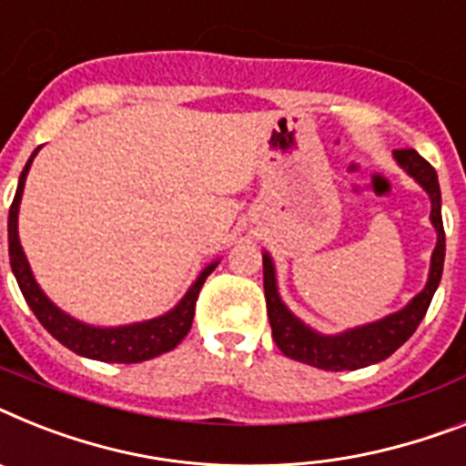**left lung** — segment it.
Here are the masks:
<instances>
[{"instance_id":"8db88e82","label":"left lung","mask_w":466,"mask_h":466,"mask_svg":"<svg viewBox=\"0 0 466 466\" xmlns=\"http://www.w3.org/2000/svg\"><path fill=\"white\" fill-rule=\"evenodd\" d=\"M398 166L421 185V189L431 198V225L436 227L439 241L431 253V269L429 281L408 306L393 312L389 318L377 322L362 324L355 329H346L341 334L327 336L310 329L308 324L300 322L279 299L277 291L275 263L268 253H263V287L265 300H268V318L272 327V339L281 353L306 365L319 367L327 372H343V370H360V367L381 362L393 355L402 343L408 341L414 329L424 319L426 310L431 306V299L441 284L445 260V232L443 218H441V187L439 175L429 160L421 158L414 148H398L393 151Z\"/></svg>"}]
</instances>
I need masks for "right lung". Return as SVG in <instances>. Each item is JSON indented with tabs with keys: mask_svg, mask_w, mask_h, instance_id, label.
I'll use <instances>...</instances> for the list:
<instances>
[{
	"mask_svg": "<svg viewBox=\"0 0 466 466\" xmlns=\"http://www.w3.org/2000/svg\"><path fill=\"white\" fill-rule=\"evenodd\" d=\"M40 148H35L30 160L23 167L21 177H18V189H15L14 203L9 208V258L11 269L23 291V299L27 300L30 310L35 318L40 319L49 334L58 343H64L73 353L82 355L89 360H101V362H120V365H130V362H144V360L158 358V355L173 350L191 329L194 322V308H197L198 291H201L203 281L210 275L218 263H210L203 268L197 281L191 284L185 299L179 300L177 306L160 318L147 319V322L125 324V327H92L80 319L66 315L61 308H56L52 300L46 299L45 291L37 287L33 277V269L27 265V258L23 253V246L18 241V206H21L23 187H25L27 170L30 163L37 156Z\"/></svg>",
	"mask_w": 466,
	"mask_h": 466,
	"instance_id": "right-lung-1",
	"label": "right lung"
}]
</instances>
